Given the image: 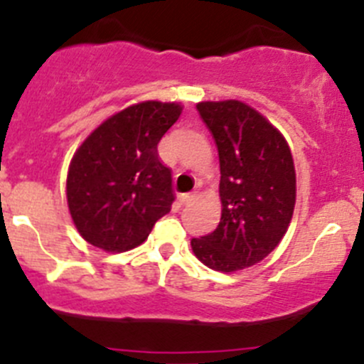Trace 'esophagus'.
Instances as JSON below:
<instances>
[{"mask_svg":"<svg viewBox=\"0 0 364 364\" xmlns=\"http://www.w3.org/2000/svg\"><path fill=\"white\" fill-rule=\"evenodd\" d=\"M195 193H186V195H180L178 200L182 205H189V203H193V200H195Z\"/></svg>","mask_w":364,"mask_h":364,"instance_id":"obj_1","label":"esophagus"}]
</instances>
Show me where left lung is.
<instances>
[{"label": "left lung", "mask_w": 364, "mask_h": 364, "mask_svg": "<svg viewBox=\"0 0 364 364\" xmlns=\"http://www.w3.org/2000/svg\"><path fill=\"white\" fill-rule=\"evenodd\" d=\"M220 155L221 220L193 237L196 257L230 273L262 261L291 223L296 176L291 150L264 116L237 100L196 105Z\"/></svg>", "instance_id": "left-lung-1"}]
</instances>
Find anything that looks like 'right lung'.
<instances>
[{"label":"right lung","mask_w":364,"mask_h":364,"mask_svg":"<svg viewBox=\"0 0 364 364\" xmlns=\"http://www.w3.org/2000/svg\"><path fill=\"white\" fill-rule=\"evenodd\" d=\"M180 114L178 103H136L103 121L73 155L68 207L92 247L136 248L171 210V169L159 159L157 144Z\"/></svg>","instance_id":"right-lung-1"}]
</instances>
